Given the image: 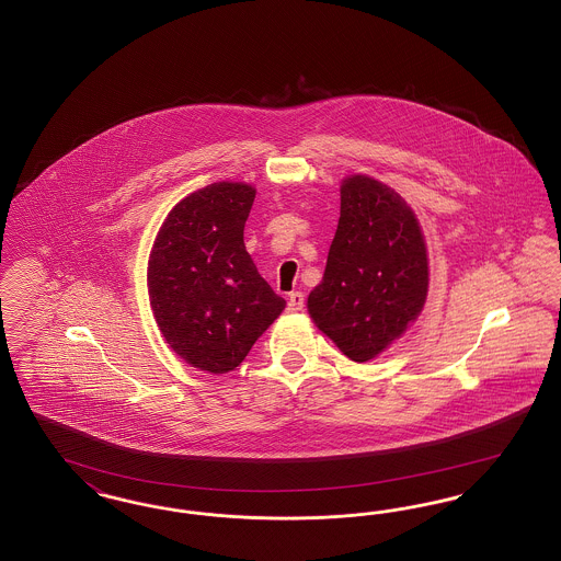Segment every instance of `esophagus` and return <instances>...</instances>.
I'll list each match as a JSON object with an SVG mask.
<instances>
[{
  "instance_id": "esophagus-1",
  "label": "esophagus",
  "mask_w": 561,
  "mask_h": 561,
  "mask_svg": "<svg viewBox=\"0 0 561 561\" xmlns=\"http://www.w3.org/2000/svg\"><path fill=\"white\" fill-rule=\"evenodd\" d=\"M302 307H305V294L302 293H293L288 296V311H302Z\"/></svg>"
}]
</instances>
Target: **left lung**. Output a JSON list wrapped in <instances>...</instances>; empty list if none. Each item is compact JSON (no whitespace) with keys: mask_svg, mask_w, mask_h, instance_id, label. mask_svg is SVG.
Instances as JSON below:
<instances>
[{"mask_svg":"<svg viewBox=\"0 0 561 561\" xmlns=\"http://www.w3.org/2000/svg\"><path fill=\"white\" fill-rule=\"evenodd\" d=\"M427 245L400 193L355 174L341 185V218L307 309L348 359L368 362L423 311Z\"/></svg>","mask_w":561,"mask_h":561,"instance_id":"obj_1","label":"left lung"}]
</instances>
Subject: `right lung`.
I'll list each match as a JSON object with an SVG mask.
<instances>
[{"mask_svg": "<svg viewBox=\"0 0 561 561\" xmlns=\"http://www.w3.org/2000/svg\"><path fill=\"white\" fill-rule=\"evenodd\" d=\"M256 188L213 183L181 199L153 241L147 286L153 318L193 368L236 370L286 307L243 245Z\"/></svg>", "mask_w": 561, "mask_h": 561, "instance_id": "right-lung-1", "label": "right lung"}]
</instances>
